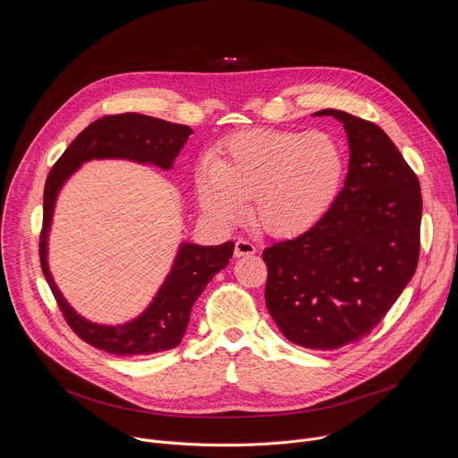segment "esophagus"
Instances as JSON below:
<instances>
[{
	"mask_svg": "<svg viewBox=\"0 0 458 458\" xmlns=\"http://www.w3.org/2000/svg\"><path fill=\"white\" fill-rule=\"evenodd\" d=\"M253 253H255V246H253L250 241H246V239H239V241L235 242V250H233V255H235V257L253 255Z\"/></svg>",
	"mask_w": 458,
	"mask_h": 458,
	"instance_id": "34e87169",
	"label": "esophagus"
}]
</instances>
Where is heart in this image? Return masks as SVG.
I'll list each match as a JSON object with an SVG mask.
<instances>
[{
  "label": "heart",
  "instance_id": "obj_1",
  "mask_svg": "<svg viewBox=\"0 0 458 458\" xmlns=\"http://www.w3.org/2000/svg\"><path fill=\"white\" fill-rule=\"evenodd\" d=\"M344 172V150L334 136L259 128L226 140L217 161L205 159L195 172V191L217 225L239 223L253 199L260 228L292 237L328 214Z\"/></svg>",
  "mask_w": 458,
  "mask_h": 458
}]
</instances>
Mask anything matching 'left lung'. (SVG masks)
Here are the masks:
<instances>
[{
    "instance_id": "1",
    "label": "left lung",
    "mask_w": 458,
    "mask_h": 458,
    "mask_svg": "<svg viewBox=\"0 0 458 458\" xmlns=\"http://www.w3.org/2000/svg\"><path fill=\"white\" fill-rule=\"evenodd\" d=\"M348 138L350 165L335 203L311 230L263 251L267 308L281 334L310 350L360 341L411 281L422 195L413 170L375 123L326 108Z\"/></svg>"
}]
</instances>
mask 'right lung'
<instances>
[{"label": "right lung", "instance_id": "right-lung-1", "mask_svg": "<svg viewBox=\"0 0 458 458\" xmlns=\"http://www.w3.org/2000/svg\"><path fill=\"white\" fill-rule=\"evenodd\" d=\"M190 134L193 130L186 124L143 114L106 115L83 130L47 177L39 241L41 270L71 328L98 350L119 357H140L175 348L186 332L193 302L205 292L212 277L226 268L233 253V242L203 246L182 241L168 276L138 317L123 324L92 322L63 297L48 267V233L59 191L85 163L94 159H123L170 170Z\"/></svg>", "mask_w": 458, "mask_h": 458}]
</instances>
